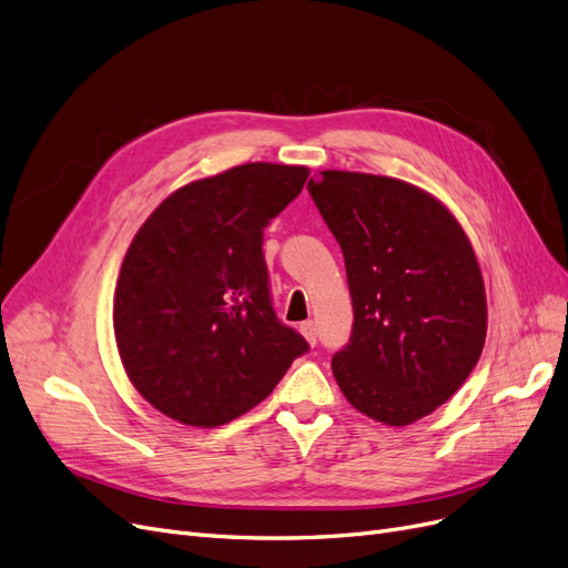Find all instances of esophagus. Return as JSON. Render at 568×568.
I'll return each instance as SVG.
<instances>
[{"label":"esophagus","instance_id":"34e87169","mask_svg":"<svg viewBox=\"0 0 568 568\" xmlns=\"http://www.w3.org/2000/svg\"><path fill=\"white\" fill-rule=\"evenodd\" d=\"M300 332L304 334V339H306L311 346H316V323H313V321L302 323V325H300Z\"/></svg>","mask_w":568,"mask_h":568}]
</instances>
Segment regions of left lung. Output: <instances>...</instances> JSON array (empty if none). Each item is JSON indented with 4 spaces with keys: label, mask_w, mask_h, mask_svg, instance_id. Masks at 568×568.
<instances>
[{
    "label": "left lung",
    "mask_w": 568,
    "mask_h": 568,
    "mask_svg": "<svg viewBox=\"0 0 568 568\" xmlns=\"http://www.w3.org/2000/svg\"><path fill=\"white\" fill-rule=\"evenodd\" d=\"M306 189L344 252L353 302L334 379L374 422L414 424L464 386L485 346L473 245L449 210L409 182L323 171Z\"/></svg>",
    "instance_id": "1"
}]
</instances>
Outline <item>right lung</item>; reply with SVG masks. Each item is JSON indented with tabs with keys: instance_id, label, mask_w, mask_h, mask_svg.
<instances>
[{
	"instance_id": "1",
	"label": "right lung",
	"mask_w": 568,
	"mask_h": 568,
	"mask_svg": "<svg viewBox=\"0 0 568 568\" xmlns=\"http://www.w3.org/2000/svg\"><path fill=\"white\" fill-rule=\"evenodd\" d=\"M304 165L245 163L189 182L140 226L114 292L131 384L180 424L215 428L260 405L308 351L271 304L264 226L295 201Z\"/></svg>"
}]
</instances>
